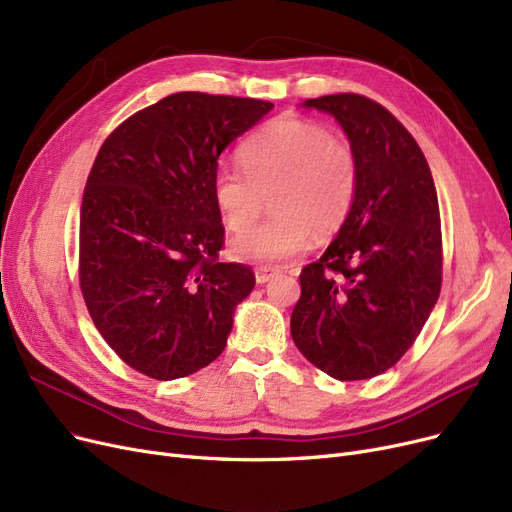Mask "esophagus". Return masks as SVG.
<instances>
[{"mask_svg": "<svg viewBox=\"0 0 512 512\" xmlns=\"http://www.w3.org/2000/svg\"><path fill=\"white\" fill-rule=\"evenodd\" d=\"M276 274H278V268H272V266H259V268H255L257 285H263V282L272 280Z\"/></svg>", "mask_w": 512, "mask_h": 512, "instance_id": "1", "label": "esophagus"}]
</instances>
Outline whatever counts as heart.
<instances>
[{
	"label": "heart",
	"mask_w": 512,
	"mask_h": 512,
	"mask_svg": "<svg viewBox=\"0 0 512 512\" xmlns=\"http://www.w3.org/2000/svg\"><path fill=\"white\" fill-rule=\"evenodd\" d=\"M238 168H221L213 179V200L223 225L242 232L230 242L238 261H287L320 236L337 232L348 219L358 189V164L348 141L323 124L285 116L268 124L240 149ZM272 193L271 197L269 194ZM275 215L249 233L262 196Z\"/></svg>",
	"instance_id": "1"
}]
</instances>
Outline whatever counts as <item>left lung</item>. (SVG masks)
<instances>
[{"label":"left lung","mask_w":512,"mask_h":512,"mask_svg":"<svg viewBox=\"0 0 512 512\" xmlns=\"http://www.w3.org/2000/svg\"><path fill=\"white\" fill-rule=\"evenodd\" d=\"M301 105L344 128L358 189L335 240L299 274L291 335L335 380H369L401 361L439 299L437 189L420 145L380 103L344 92Z\"/></svg>","instance_id":"left-lung-1"}]
</instances>
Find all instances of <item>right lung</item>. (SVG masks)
<instances>
[{
    "instance_id": "right-lung-1",
    "label": "right lung",
    "mask_w": 512,
    "mask_h": 512,
    "mask_svg": "<svg viewBox=\"0 0 512 512\" xmlns=\"http://www.w3.org/2000/svg\"><path fill=\"white\" fill-rule=\"evenodd\" d=\"M272 103L177 92L122 122L99 149L80 211V287L122 361L177 380L223 352L255 274L217 261L221 151Z\"/></svg>"
}]
</instances>
